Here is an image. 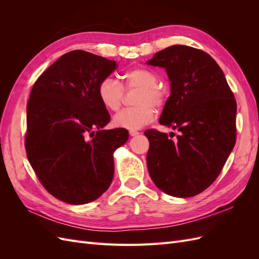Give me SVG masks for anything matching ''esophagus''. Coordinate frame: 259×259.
<instances>
[{
  "instance_id": "34e87169",
  "label": "esophagus",
  "mask_w": 259,
  "mask_h": 259,
  "mask_svg": "<svg viewBox=\"0 0 259 259\" xmlns=\"http://www.w3.org/2000/svg\"><path fill=\"white\" fill-rule=\"evenodd\" d=\"M139 134V132H137V131H134V130H131L130 131V135L131 136H137Z\"/></svg>"
}]
</instances>
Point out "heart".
Instances as JSON below:
<instances>
[{
  "instance_id": "obj_1",
  "label": "heart",
  "mask_w": 259,
  "mask_h": 259,
  "mask_svg": "<svg viewBox=\"0 0 259 259\" xmlns=\"http://www.w3.org/2000/svg\"><path fill=\"white\" fill-rule=\"evenodd\" d=\"M159 84V77L146 68H135L122 76L121 84L111 76H107L98 85L100 103L109 111L121 108L125 92L137 91L133 98L135 107L124 109L113 117L117 127L138 130L154 119L155 109H162L167 101V91Z\"/></svg>"
}]
</instances>
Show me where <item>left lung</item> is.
<instances>
[{
	"mask_svg": "<svg viewBox=\"0 0 259 259\" xmlns=\"http://www.w3.org/2000/svg\"><path fill=\"white\" fill-rule=\"evenodd\" d=\"M148 65L165 68L170 81L160 123L180 134L147 130V165L155 186L177 198L194 197L213 184L237 138V101L209 55L186 45L158 52Z\"/></svg>",
	"mask_w": 259,
	"mask_h": 259,
	"instance_id": "left-lung-1",
	"label": "left lung"
}]
</instances>
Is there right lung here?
<instances>
[{
    "label": "right lung",
    "mask_w": 259,
    "mask_h": 259,
    "mask_svg": "<svg viewBox=\"0 0 259 259\" xmlns=\"http://www.w3.org/2000/svg\"><path fill=\"white\" fill-rule=\"evenodd\" d=\"M85 51L69 52L37 77L27 104V158L38 180L56 199L85 204L110 186L113 152L128 139L125 128L104 130L110 114L98 85L116 69Z\"/></svg>",
    "instance_id": "right-lung-1"
}]
</instances>
